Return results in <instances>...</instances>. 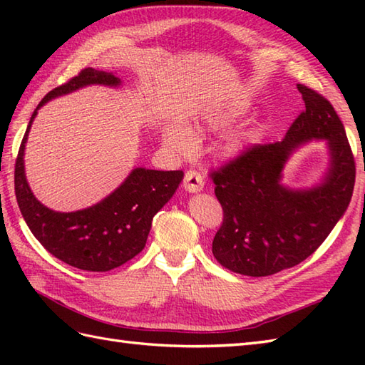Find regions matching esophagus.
Here are the masks:
<instances>
[{
    "instance_id": "1",
    "label": "esophagus",
    "mask_w": 365,
    "mask_h": 365,
    "mask_svg": "<svg viewBox=\"0 0 365 365\" xmlns=\"http://www.w3.org/2000/svg\"><path fill=\"white\" fill-rule=\"evenodd\" d=\"M183 187L188 192H199L204 188V177L197 170H187L183 178Z\"/></svg>"
}]
</instances>
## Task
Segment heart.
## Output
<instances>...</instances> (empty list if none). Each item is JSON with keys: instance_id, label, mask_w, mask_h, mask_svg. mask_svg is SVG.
Masks as SVG:
<instances>
[{"instance_id": "b5f03b06", "label": "heart", "mask_w": 365, "mask_h": 365, "mask_svg": "<svg viewBox=\"0 0 365 365\" xmlns=\"http://www.w3.org/2000/svg\"><path fill=\"white\" fill-rule=\"evenodd\" d=\"M205 123L212 130H224L234 123V115L226 111H210L205 115ZM165 143L178 155H190L196 150L197 136L187 123H173L165 133ZM238 144H230V152H237Z\"/></svg>"}]
</instances>
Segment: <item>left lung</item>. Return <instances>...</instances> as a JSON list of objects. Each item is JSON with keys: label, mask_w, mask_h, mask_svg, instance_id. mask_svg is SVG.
Here are the masks:
<instances>
[{"label": "left lung", "mask_w": 365, "mask_h": 365, "mask_svg": "<svg viewBox=\"0 0 365 365\" xmlns=\"http://www.w3.org/2000/svg\"><path fill=\"white\" fill-rule=\"evenodd\" d=\"M302 111L282 141L257 144L210 174L224 212L212 251L224 268L262 277L306 260L346 212L356 166L342 120L319 92L298 84ZM327 138L330 168L320 185L293 190L280 183L297 146Z\"/></svg>", "instance_id": "obj_1"}]
</instances>
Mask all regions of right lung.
Returning a JSON list of instances; mask_svg holds the SVG:
<instances>
[{
	"label": "right lung",
	"instance_id": "1",
	"mask_svg": "<svg viewBox=\"0 0 365 365\" xmlns=\"http://www.w3.org/2000/svg\"><path fill=\"white\" fill-rule=\"evenodd\" d=\"M105 84L118 88L120 78L113 72L88 67L54 88L37 105L15 161V196L29 230L46 251L67 265L84 271H110L131 260L144 250L152 220L173 197L183 178V170L136 168L110 196L78 212L61 213L38 202L25 174V144L37 110L51 98L89 86Z\"/></svg>",
	"mask_w": 365,
	"mask_h": 365
}]
</instances>
